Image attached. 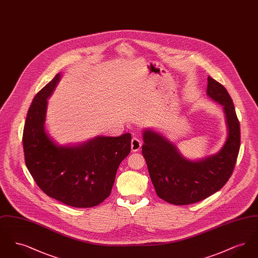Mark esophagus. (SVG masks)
Masks as SVG:
<instances>
[{"label": "esophagus", "instance_id": "obj_1", "mask_svg": "<svg viewBox=\"0 0 258 258\" xmlns=\"http://www.w3.org/2000/svg\"><path fill=\"white\" fill-rule=\"evenodd\" d=\"M142 146V141L137 138L136 136H135L133 139H132V144H131V147H132V151L133 152H138L140 150V148Z\"/></svg>", "mask_w": 258, "mask_h": 258}]
</instances>
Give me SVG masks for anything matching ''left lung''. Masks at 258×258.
I'll list each match as a JSON object with an SVG mask.
<instances>
[{
    "mask_svg": "<svg viewBox=\"0 0 258 258\" xmlns=\"http://www.w3.org/2000/svg\"><path fill=\"white\" fill-rule=\"evenodd\" d=\"M207 96L223 106L227 138L221 151L203 160L185 159L157 132L143 131L142 154L158 197L174 205L199 202L220 190L232 175L240 149V123L226 89L208 77Z\"/></svg>",
    "mask_w": 258,
    "mask_h": 258,
    "instance_id": "obj_1",
    "label": "left lung"
}]
</instances>
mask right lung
I'll list each match as a JSON object with an SVG mask.
<instances>
[{"mask_svg": "<svg viewBox=\"0 0 258 258\" xmlns=\"http://www.w3.org/2000/svg\"><path fill=\"white\" fill-rule=\"evenodd\" d=\"M61 74L33 99L23 131L25 162L40 189L61 203L90 208L110 196L118 167L131 153V134L97 136L76 146H61L45 132L47 98Z\"/></svg>", "mask_w": 258, "mask_h": 258, "instance_id": "right-lung-1", "label": "right lung"}]
</instances>
